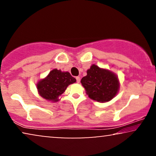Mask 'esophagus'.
<instances>
[{"mask_svg":"<svg viewBox=\"0 0 156 156\" xmlns=\"http://www.w3.org/2000/svg\"><path fill=\"white\" fill-rule=\"evenodd\" d=\"M76 82H77V83H80V80H81V79H80V76H76Z\"/></svg>","mask_w":156,"mask_h":156,"instance_id":"esophagus-1","label":"esophagus"}]
</instances>
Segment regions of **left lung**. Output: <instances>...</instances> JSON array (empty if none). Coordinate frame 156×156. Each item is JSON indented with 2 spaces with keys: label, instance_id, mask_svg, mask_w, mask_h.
<instances>
[{
  "label": "left lung",
  "instance_id": "8db88e82",
  "mask_svg": "<svg viewBox=\"0 0 156 156\" xmlns=\"http://www.w3.org/2000/svg\"><path fill=\"white\" fill-rule=\"evenodd\" d=\"M87 73L81 83L89 98L99 102H106L116 96L119 88L116 74L95 65L91 66Z\"/></svg>",
  "mask_w": 156,
  "mask_h": 156
}]
</instances>
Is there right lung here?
<instances>
[{
    "label": "right lung",
    "instance_id": "obj_1",
    "mask_svg": "<svg viewBox=\"0 0 156 156\" xmlns=\"http://www.w3.org/2000/svg\"><path fill=\"white\" fill-rule=\"evenodd\" d=\"M76 82V79L68 72H62L55 69L46 78L37 83L38 92L42 98L49 101H57L58 97L63 94L69 84Z\"/></svg>",
    "mask_w": 156,
    "mask_h": 156
}]
</instances>
